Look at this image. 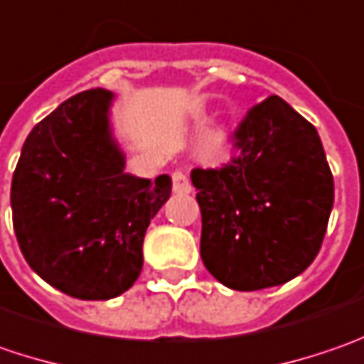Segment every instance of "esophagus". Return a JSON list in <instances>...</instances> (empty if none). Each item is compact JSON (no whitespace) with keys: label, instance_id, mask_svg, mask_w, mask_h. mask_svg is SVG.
I'll use <instances>...</instances> for the list:
<instances>
[{"label":"esophagus","instance_id":"esophagus-1","mask_svg":"<svg viewBox=\"0 0 364 364\" xmlns=\"http://www.w3.org/2000/svg\"><path fill=\"white\" fill-rule=\"evenodd\" d=\"M171 179H173V191L175 193H189L191 191V183H189L187 175L183 171H175L171 175Z\"/></svg>","mask_w":364,"mask_h":364}]
</instances>
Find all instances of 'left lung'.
<instances>
[{"instance_id": "obj_1", "label": "left lung", "mask_w": 364, "mask_h": 364, "mask_svg": "<svg viewBox=\"0 0 364 364\" xmlns=\"http://www.w3.org/2000/svg\"><path fill=\"white\" fill-rule=\"evenodd\" d=\"M236 156L193 168L201 261L220 283L257 291L304 273L324 240L334 181L318 130L279 95L246 112Z\"/></svg>"}]
</instances>
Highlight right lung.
<instances>
[{
  "label": "right lung",
  "mask_w": 364,
  "mask_h": 364,
  "mask_svg": "<svg viewBox=\"0 0 364 364\" xmlns=\"http://www.w3.org/2000/svg\"><path fill=\"white\" fill-rule=\"evenodd\" d=\"M114 93L63 102L26 138L11 179L14 232L26 262L77 299H112L142 271V242L171 196V177L124 173L109 132Z\"/></svg>",
  "instance_id": "obj_1"
}]
</instances>
